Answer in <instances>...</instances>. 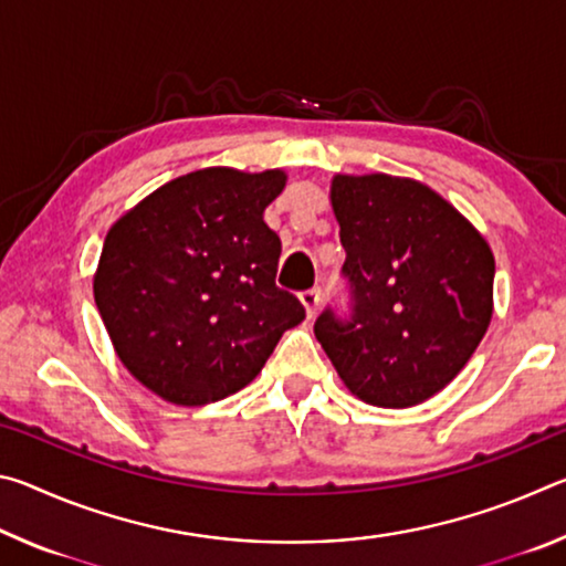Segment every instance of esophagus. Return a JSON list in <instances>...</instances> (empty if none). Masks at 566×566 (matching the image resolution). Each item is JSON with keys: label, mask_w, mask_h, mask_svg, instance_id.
Returning a JSON list of instances; mask_svg holds the SVG:
<instances>
[{"label": "esophagus", "mask_w": 566, "mask_h": 566, "mask_svg": "<svg viewBox=\"0 0 566 566\" xmlns=\"http://www.w3.org/2000/svg\"><path fill=\"white\" fill-rule=\"evenodd\" d=\"M300 300H302L304 310H306V317H310V319L317 317V310H319V302H322V292L319 290H306V292L300 294Z\"/></svg>", "instance_id": "esophagus-1"}]
</instances>
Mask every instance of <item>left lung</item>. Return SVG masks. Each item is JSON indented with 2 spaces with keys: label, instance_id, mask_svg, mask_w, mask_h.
<instances>
[{
  "label": "left lung",
  "instance_id": "8db88e82",
  "mask_svg": "<svg viewBox=\"0 0 566 566\" xmlns=\"http://www.w3.org/2000/svg\"><path fill=\"white\" fill-rule=\"evenodd\" d=\"M332 209L347 252L352 314L314 334L354 397L405 409L452 381L492 322L494 254L474 224L421 181L337 175Z\"/></svg>",
  "mask_w": 566,
  "mask_h": 566
}]
</instances>
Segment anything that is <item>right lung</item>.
<instances>
[{
    "instance_id": "right-lung-1",
    "label": "right lung",
    "mask_w": 566,
    "mask_h": 566,
    "mask_svg": "<svg viewBox=\"0 0 566 566\" xmlns=\"http://www.w3.org/2000/svg\"><path fill=\"white\" fill-rule=\"evenodd\" d=\"M284 185L282 169H197L112 224L94 302L117 357L157 397L202 407L234 395L304 319L274 282L282 242L264 222Z\"/></svg>"
}]
</instances>
